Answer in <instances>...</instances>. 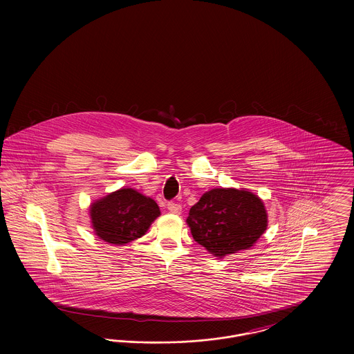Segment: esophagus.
Instances as JSON below:
<instances>
[{"label":"esophagus","mask_w":354,"mask_h":354,"mask_svg":"<svg viewBox=\"0 0 354 354\" xmlns=\"http://www.w3.org/2000/svg\"><path fill=\"white\" fill-rule=\"evenodd\" d=\"M167 208H169V212H172V214H180V211H182V205L178 204V203L169 202L167 204Z\"/></svg>","instance_id":"obj_1"}]
</instances>
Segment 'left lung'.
<instances>
[{
	"label": "left lung",
	"instance_id": "obj_1",
	"mask_svg": "<svg viewBox=\"0 0 354 354\" xmlns=\"http://www.w3.org/2000/svg\"><path fill=\"white\" fill-rule=\"evenodd\" d=\"M185 221L195 241L223 259L251 248L266 232L268 214L250 189L212 188L191 207Z\"/></svg>",
	"mask_w": 354,
	"mask_h": 354
}]
</instances>
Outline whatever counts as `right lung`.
I'll use <instances>...</instances> for the list:
<instances>
[{
  "mask_svg": "<svg viewBox=\"0 0 354 354\" xmlns=\"http://www.w3.org/2000/svg\"><path fill=\"white\" fill-rule=\"evenodd\" d=\"M160 215L156 202L134 188L123 187L90 204L94 234L113 245H124L146 235Z\"/></svg>",
  "mask_w": 354,
  "mask_h": 354,
  "instance_id": "1",
  "label": "right lung"
}]
</instances>
